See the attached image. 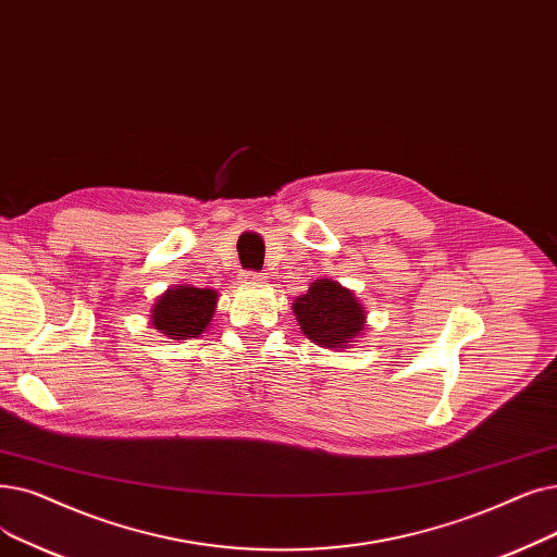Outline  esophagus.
Returning a JSON list of instances; mask_svg holds the SVG:
<instances>
[{
    "instance_id": "1",
    "label": "esophagus",
    "mask_w": 557,
    "mask_h": 557,
    "mask_svg": "<svg viewBox=\"0 0 557 557\" xmlns=\"http://www.w3.org/2000/svg\"><path fill=\"white\" fill-rule=\"evenodd\" d=\"M263 280H265L263 273H252V271L240 273V282H246V284H259V282H263Z\"/></svg>"
}]
</instances>
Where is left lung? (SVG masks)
<instances>
[{
  "mask_svg": "<svg viewBox=\"0 0 557 557\" xmlns=\"http://www.w3.org/2000/svg\"><path fill=\"white\" fill-rule=\"evenodd\" d=\"M292 307L302 334L321 348H352L367 330V307L330 277L313 280Z\"/></svg>",
  "mask_w": 557,
  "mask_h": 557,
  "instance_id": "obj_1",
  "label": "left lung"
}]
</instances>
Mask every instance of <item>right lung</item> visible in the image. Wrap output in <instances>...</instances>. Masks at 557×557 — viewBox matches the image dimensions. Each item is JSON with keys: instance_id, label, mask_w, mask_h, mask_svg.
<instances>
[{"instance_id": "right-lung-1", "label": "right lung", "mask_w": 557, "mask_h": 557, "mask_svg": "<svg viewBox=\"0 0 557 557\" xmlns=\"http://www.w3.org/2000/svg\"><path fill=\"white\" fill-rule=\"evenodd\" d=\"M215 307H219V294L213 288L175 284L157 296L150 309V323L175 342L198 338L211 325Z\"/></svg>"}]
</instances>
